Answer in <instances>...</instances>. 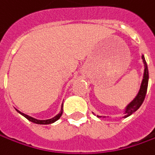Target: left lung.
I'll return each mask as SVG.
<instances>
[{
    "instance_id": "8db88e82",
    "label": "left lung",
    "mask_w": 155,
    "mask_h": 155,
    "mask_svg": "<svg viewBox=\"0 0 155 155\" xmlns=\"http://www.w3.org/2000/svg\"><path fill=\"white\" fill-rule=\"evenodd\" d=\"M141 58L143 60V64H144V74H143V79L141 81V84L140 87V91L138 94L136 95V97L134 99L130 102L129 104L127 105V107L125 108V116H123L124 118L128 117V116H131L133 113H134L136 110H138L140 107V105L142 104L145 97H146L147 90V84H148V69H147V62L145 60V58L142 55ZM94 114V113H93ZM95 115V114H94ZM97 117H102V116H97ZM105 117V116H104Z\"/></svg>"
}]
</instances>
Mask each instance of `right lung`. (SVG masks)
Instances as JSON below:
<instances>
[{"label": "right lung", "mask_w": 155, "mask_h": 155, "mask_svg": "<svg viewBox=\"0 0 155 155\" xmlns=\"http://www.w3.org/2000/svg\"><path fill=\"white\" fill-rule=\"evenodd\" d=\"M21 115L24 116V117H26L27 120H29L30 122H33V123H36V124H51V123H53V122H55L56 121H58L59 118H60V116H62L63 114V104L62 106H61V110H60V112L56 116H54V117H52L51 119H47V120H38V119H35V118H33V117H31V116H27L26 114H24V113H22L21 111H19L18 110H16Z\"/></svg>", "instance_id": "add662e5"}]
</instances>
